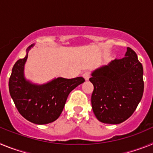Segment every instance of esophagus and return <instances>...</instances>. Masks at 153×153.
Segmentation results:
<instances>
[{
  "label": "esophagus",
  "mask_w": 153,
  "mask_h": 153,
  "mask_svg": "<svg viewBox=\"0 0 153 153\" xmlns=\"http://www.w3.org/2000/svg\"><path fill=\"white\" fill-rule=\"evenodd\" d=\"M83 76L84 77V79L86 80H88L89 78L90 77V72H89V71H85L83 74Z\"/></svg>",
  "instance_id": "esophagus-1"
}]
</instances>
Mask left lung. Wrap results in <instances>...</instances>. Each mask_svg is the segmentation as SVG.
<instances>
[{
	"label": "left lung",
	"instance_id": "obj_1",
	"mask_svg": "<svg viewBox=\"0 0 153 153\" xmlns=\"http://www.w3.org/2000/svg\"><path fill=\"white\" fill-rule=\"evenodd\" d=\"M126 56L92 74L93 111L104 123L120 124L134 113L143 95V68L136 52L127 47Z\"/></svg>",
	"mask_w": 153,
	"mask_h": 153
}]
</instances>
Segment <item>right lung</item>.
Instances as JSON below:
<instances>
[{
    "mask_svg": "<svg viewBox=\"0 0 153 153\" xmlns=\"http://www.w3.org/2000/svg\"><path fill=\"white\" fill-rule=\"evenodd\" d=\"M27 59V54L13 65L9 79L10 97L19 113L30 122L39 125L53 122L61 114L70 92L83 83L84 78L59 77L41 86L32 84L24 76Z\"/></svg>",
    "mask_w": 153,
    "mask_h": 153,
    "instance_id": "1",
    "label": "right lung"
}]
</instances>
